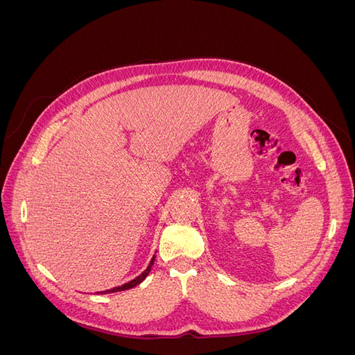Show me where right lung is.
Here are the masks:
<instances>
[{
	"label": "right lung",
	"instance_id": "obj_1",
	"mask_svg": "<svg viewBox=\"0 0 355 355\" xmlns=\"http://www.w3.org/2000/svg\"><path fill=\"white\" fill-rule=\"evenodd\" d=\"M154 261H155V254H154V257L151 259V262H149V265H148V268L146 270L139 275V277H136L135 280H132V282H128V283H125V284H123V286H118V287H114V288H110V290H105V292H101V293H115V292H121V290H128V288H132V287H135V286H137V284H141L145 278L148 277V274H149V271H151V268H153V265H154Z\"/></svg>",
	"mask_w": 355,
	"mask_h": 355
}]
</instances>
